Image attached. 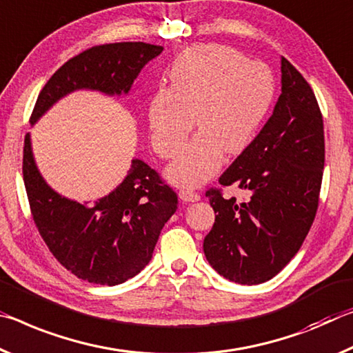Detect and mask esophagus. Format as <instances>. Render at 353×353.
Segmentation results:
<instances>
[{
	"instance_id": "esophagus-1",
	"label": "esophagus",
	"mask_w": 353,
	"mask_h": 353,
	"mask_svg": "<svg viewBox=\"0 0 353 353\" xmlns=\"http://www.w3.org/2000/svg\"><path fill=\"white\" fill-rule=\"evenodd\" d=\"M178 195H180V199L183 201H189V203H194V201L200 200V194L194 192V190L190 189H181L180 192H178Z\"/></svg>"
}]
</instances>
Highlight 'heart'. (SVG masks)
I'll return each mask as SVG.
<instances>
[{
    "instance_id": "obj_1",
    "label": "heart",
    "mask_w": 353,
    "mask_h": 353,
    "mask_svg": "<svg viewBox=\"0 0 353 353\" xmlns=\"http://www.w3.org/2000/svg\"><path fill=\"white\" fill-rule=\"evenodd\" d=\"M169 79L170 89L156 90L150 100V139L170 158L197 119L200 132L167 167L170 181L195 188L216 175L225 152H244L255 137L274 101V74L230 46L199 45L176 57Z\"/></svg>"
}]
</instances>
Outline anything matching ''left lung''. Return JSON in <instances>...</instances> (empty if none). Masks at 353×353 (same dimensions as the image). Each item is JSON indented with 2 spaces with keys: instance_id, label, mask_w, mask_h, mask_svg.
Listing matches in <instances>:
<instances>
[{
  "instance_id": "1",
  "label": "left lung",
  "mask_w": 353,
  "mask_h": 353,
  "mask_svg": "<svg viewBox=\"0 0 353 353\" xmlns=\"http://www.w3.org/2000/svg\"><path fill=\"white\" fill-rule=\"evenodd\" d=\"M323 161V122L314 92L281 57V95L272 115L219 178L222 186L245 190L248 200L225 199L219 189L206 192L216 221L203 252L219 275L259 285L291 261L314 221Z\"/></svg>"
}]
</instances>
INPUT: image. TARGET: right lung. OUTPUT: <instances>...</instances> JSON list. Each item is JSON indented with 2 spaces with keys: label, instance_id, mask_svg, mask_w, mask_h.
<instances>
[{
  "label": "right lung",
  "instance_id": "obj_1",
  "mask_svg": "<svg viewBox=\"0 0 353 353\" xmlns=\"http://www.w3.org/2000/svg\"><path fill=\"white\" fill-rule=\"evenodd\" d=\"M163 50L152 43L120 42L72 57L43 85L31 125L74 90L126 95L145 63ZM23 180L32 219L50 252L73 275L94 285L115 286L141 272L178 208L173 189L141 159L131 161L125 180L105 197L92 203L63 197L39 172L30 132L23 147Z\"/></svg>",
  "mask_w": 353,
  "mask_h": 353
}]
</instances>
